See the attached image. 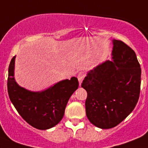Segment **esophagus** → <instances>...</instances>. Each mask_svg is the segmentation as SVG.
Returning <instances> with one entry per match:
<instances>
[{"instance_id": "obj_1", "label": "esophagus", "mask_w": 148, "mask_h": 148, "mask_svg": "<svg viewBox=\"0 0 148 148\" xmlns=\"http://www.w3.org/2000/svg\"><path fill=\"white\" fill-rule=\"evenodd\" d=\"M84 74L83 72H80L77 75V79H78V81H79V84H80V86H81L82 84V81L84 80Z\"/></svg>"}]
</instances>
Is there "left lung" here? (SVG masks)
<instances>
[{
  "label": "left lung",
  "instance_id": "1",
  "mask_svg": "<svg viewBox=\"0 0 148 148\" xmlns=\"http://www.w3.org/2000/svg\"><path fill=\"white\" fill-rule=\"evenodd\" d=\"M113 61L90 71L81 84L87 92V118L101 129H110L125 120L140 95L141 69L135 53L121 40H113Z\"/></svg>",
  "mask_w": 148,
  "mask_h": 148
}]
</instances>
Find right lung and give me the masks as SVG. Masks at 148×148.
<instances>
[{
    "label": "right lung",
    "instance_id": "add662e5",
    "mask_svg": "<svg viewBox=\"0 0 148 148\" xmlns=\"http://www.w3.org/2000/svg\"><path fill=\"white\" fill-rule=\"evenodd\" d=\"M14 56L9 65L7 90L11 102L20 116L33 127L45 130L55 126L64 114L67 103L78 88L75 77L64 80L42 92L21 87L14 78Z\"/></svg>",
    "mask_w": 148,
    "mask_h": 148
}]
</instances>
